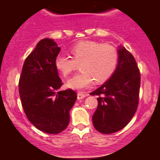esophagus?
Listing matches in <instances>:
<instances>
[{
    "label": "esophagus",
    "mask_w": 160,
    "mask_h": 160,
    "mask_svg": "<svg viewBox=\"0 0 160 160\" xmlns=\"http://www.w3.org/2000/svg\"><path fill=\"white\" fill-rule=\"evenodd\" d=\"M85 97H87V94L85 93H83V92H79V93H77V99H83Z\"/></svg>",
    "instance_id": "esophagus-1"
}]
</instances>
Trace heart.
<instances>
[{
    "label": "heart",
    "instance_id": "b5f03b06",
    "mask_svg": "<svg viewBox=\"0 0 160 160\" xmlns=\"http://www.w3.org/2000/svg\"><path fill=\"white\" fill-rule=\"evenodd\" d=\"M72 58L59 54L55 59V67L68 77L80 64L82 71L68 80L69 88L76 90L88 88L96 82L107 81L113 75L118 62V52L112 45L96 41H81L70 49Z\"/></svg>",
    "mask_w": 160,
    "mask_h": 160
}]
</instances>
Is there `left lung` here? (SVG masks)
<instances>
[{"label": "left lung", "instance_id": "8db88e82", "mask_svg": "<svg viewBox=\"0 0 160 160\" xmlns=\"http://www.w3.org/2000/svg\"><path fill=\"white\" fill-rule=\"evenodd\" d=\"M118 62L111 78L90 95L98 96L92 120L94 128L111 134L125 128L135 114L139 99L140 72L132 53L119 46Z\"/></svg>", "mask_w": 160, "mask_h": 160}]
</instances>
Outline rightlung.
I'll return each mask as SVG.
<instances>
[{
  "mask_svg": "<svg viewBox=\"0 0 160 160\" xmlns=\"http://www.w3.org/2000/svg\"><path fill=\"white\" fill-rule=\"evenodd\" d=\"M60 47L51 38H43L24 62L19 79V94L29 122L38 130L60 133L70 122V111L77 93L68 89L59 91L62 85L55 67Z\"/></svg>",
  "mask_w": 160,
  "mask_h": 160,
  "instance_id": "1",
  "label": "right lung"
}]
</instances>
